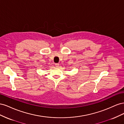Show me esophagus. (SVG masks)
Here are the masks:
<instances>
[{"label": "esophagus", "mask_w": 124, "mask_h": 124, "mask_svg": "<svg viewBox=\"0 0 124 124\" xmlns=\"http://www.w3.org/2000/svg\"><path fill=\"white\" fill-rule=\"evenodd\" d=\"M55 67H58V66H59V63H56L55 64Z\"/></svg>", "instance_id": "34e87169"}]
</instances>
